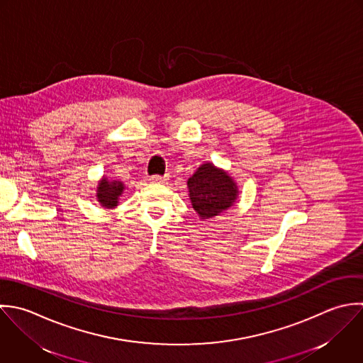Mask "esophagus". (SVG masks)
<instances>
[{"instance_id": "34e87169", "label": "esophagus", "mask_w": 363, "mask_h": 363, "mask_svg": "<svg viewBox=\"0 0 363 363\" xmlns=\"http://www.w3.org/2000/svg\"><path fill=\"white\" fill-rule=\"evenodd\" d=\"M148 181H150L151 184H161V182L165 181V177H162V175H151V177L148 178Z\"/></svg>"}]
</instances>
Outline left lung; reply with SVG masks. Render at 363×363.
Segmentation results:
<instances>
[{"mask_svg":"<svg viewBox=\"0 0 363 363\" xmlns=\"http://www.w3.org/2000/svg\"><path fill=\"white\" fill-rule=\"evenodd\" d=\"M188 188L192 206L202 219L218 216L230 208L239 192L233 179L211 162L198 168L188 179Z\"/></svg>","mask_w":363,"mask_h":363,"instance_id":"obj_1","label":"left lung"}]
</instances>
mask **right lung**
Returning <instances> with one entry per match:
<instances>
[{
    "label": "right lung",
    "mask_w": 363,
    "mask_h": 363,
    "mask_svg": "<svg viewBox=\"0 0 363 363\" xmlns=\"http://www.w3.org/2000/svg\"><path fill=\"white\" fill-rule=\"evenodd\" d=\"M123 184L120 181L103 178L97 188V199L104 208H114L117 206L118 196L123 194Z\"/></svg>",
    "instance_id": "1"
}]
</instances>
